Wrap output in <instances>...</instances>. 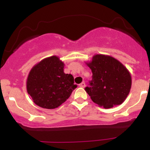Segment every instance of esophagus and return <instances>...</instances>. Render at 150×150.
I'll return each instance as SVG.
<instances>
[{
	"label": "esophagus",
	"mask_w": 150,
	"mask_h": 150,
	"mask_svg": "<svg viewBox=\"0 0 150 150\" xmlns=\"http://www.w3.org/2000/svg\"><path fill=\"white\" fill-rule=\"evenodd\" d=\"M79 86H80V87H85L86 85H85V82H82V83H80V85H79Z\"/></svg>",
	"instance_id": "1"
}]
</instances>
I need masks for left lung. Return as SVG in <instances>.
Here are the masks:
<instances>
[{"mask_svg": "<svg viewBox=\"0 0 150 150\" xmlns=\"http://www.w3.org/2000/svg\"><path fill=\"white\" fill-rule=\"evenodd\" d=\"M86 64L92 72V80L85 87L92 100L105 108L121 104L131 88L128 69L116 58L102 54L94 56Z\"/></svg>", "mask_w": 150, "mask_h": 150, "instance_id": "left-lung-1", "label": "left lung"}]
</instances>
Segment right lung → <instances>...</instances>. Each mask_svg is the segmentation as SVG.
<instances>
[{
    "label": "right lung",
    "instance_id": "obj_1",
    "mask_svg": "<svg viewBox=\"0 0 150 150\" xmlns=\"http://www.w3.org/2000/svg\"><path fill=\"white\" fill-rule=\"evenodd\" d=\"M64 63L56 56L44 58L35 65L27 80V93L34 104L53 109L64 103L77 87L71 74L63 71Z\"/></svg>",
    "mask_w": 150,
    "mask_h": 150
}]
</instances>
